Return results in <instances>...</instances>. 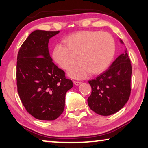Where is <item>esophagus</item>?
I'll return each instance as SVG.
<instances>
[{
    "label": "esophagus",
    "instance_id": "34e87169",
    "mask_svg": "<svg viewBox=\"0 0 148 148\" xmlns=\"http://www.w3.org/2000/svg\"><path fill=\"white\" fill-rule=\"evenodd\" d=\"M73 84L75 85V86H79V85L82 84L81 82H77V81H73Z\"/></svg>",
    "mask_w": 148,
    "mask_h": 148
}]
</instances>
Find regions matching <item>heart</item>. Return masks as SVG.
<instances>
[{
    "instance_id": "obj_1",
    "label": "heart",
    "mask_w": 148,
    "mask_h": 148,
    "mask_svg": "<svg viewBox=\"0 0 148 148\" xmlns=\"http://www.w3.org/2000/svg\"><path fill=\"white\" fill-rule=\"evenodd\" d=\"M66 46L58 44L52 57L62 69L68 70L78 60L80 62L70 70L69 75L77 79L86 77L89 73L98 75L106 71L115 54L114 38L107 32L81 31L64 40Z\"/></svg>"
}]
</instances>
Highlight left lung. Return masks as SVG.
Wrapping results in <instances>:
<instances>
[{
  "instance_id": "1",
  "label": "left lung",
  "mask_w": 148,
  "mask_h": 148,
  "mask_svg": "<svg viewBox=\"0 0 148 148\" xmlns=\"http://www.w3.org/2000/svg\"><path fill=\"white\" fill-rule=\"evenodd\" d=\"M131 73V60L125 50L109 69L88 82L92 87V94L88 99L91 110L102 116L120 110L130 96Z\"/></svg>"
}]
</instances>
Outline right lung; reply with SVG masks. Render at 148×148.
<instances>
[{
	"instance_id": "obj_1",
	"label": "right lung",
	"mask_w": 148,
	"mask_h": 148,
	"mask_svg": "<svg viewBox=\"0 0 148 148\" xmlns=\"http://www.w3.org/2000/svg\"><path fill=\"white\" fill-rule=\"evenodd\" d=\"M59 31L36 30L22 44L17 54V92L34 118L53 121L63 112L66 92L73 86L54 63L48 51L50 38Z\"/></svg>"
}]
</instances>
